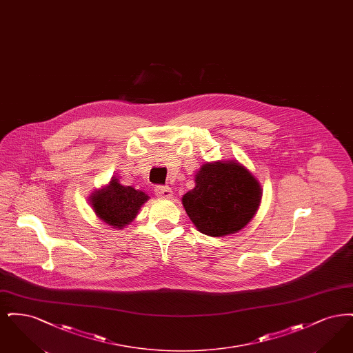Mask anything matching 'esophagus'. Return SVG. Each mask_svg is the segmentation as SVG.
I'll return each mask as SVG.
<instances>
[{
    "mask_svg": "<svg viewBox=\"0 0 353 353\" xmlns=\"http://www.w3.org/2000/svg\"><path fill=\"white\" fill-rule=\"evenodd\" d=\"M154 194H156L157 197L169 199V197H172L173 192H172V189H170L169 186H165V185H159V186H156V188H154Z\"/></svg>",
    "mask_w": 353,
    "mask_h": 353,
    "instance_id": "1",
    "label": "esophagus"
}]
</instances>
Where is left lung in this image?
<instances>
[{
	"instance_id": "obj_1",
	"label": "left lung",
	"mask_w": 353,
	"mask_h": 353,
	"mask_svg": "<svg viewBox=\"0 0 353 353\" xmlns=\"http://www.w3.org/2000/svg\"><path fill=\"white\" fill-rule=\"evenodd\" d=\"M196 186L183 197L185 212L199 232L210 236L245 228L258 210L262 190L241 164L210 163L196 174Z\"/></svg>"
}]
</instances>
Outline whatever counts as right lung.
<instances>
[{"instance_id":"1","label":"right lung","mask_w":353,"mask_h":353,"mask_svg":"<svg viewBox=\"0 0 353 353\" xmlns=\"http://www.w3.org/2000/svg\"><path fill=\"white\" fill-rule=\"evenodd\" d=\"M148 200L144 192L131 186H123L117 179L91 196V205L99 219L105 223L121 229L136 217L140 206Z\"/></svg>"}]
</instances>
